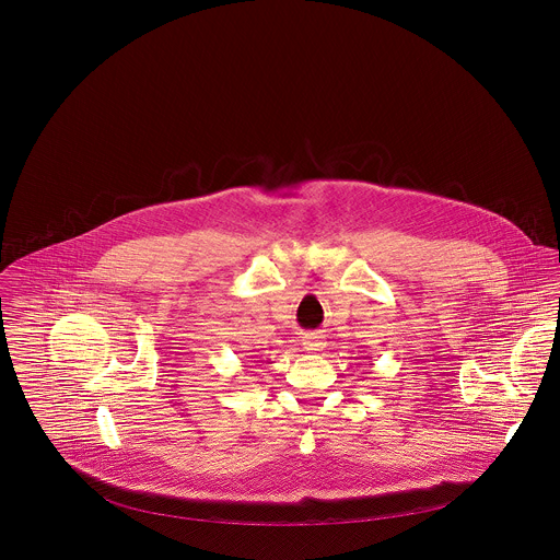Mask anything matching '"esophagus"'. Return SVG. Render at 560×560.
Wrapping results in <instances>:
<instances>
[{
	"mask_svg": "<svg viewBox=\"0 0 560 560\" xmlns=\"http://www.w3.org/2000/svg\"><path fill=\"white\" fill-rule=\"evenodd\" d=\"M322 337H317V335H307V337H303V348L307 350V352H319L322 350Z\"/></svg>",
	"mask_w": 560,
	"mask_h": 560,
	"instance_id": "obj_1",
	"label": "esophagus"
}]
</instances>
